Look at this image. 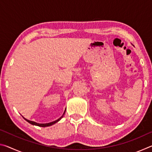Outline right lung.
<instances>
[{
	"label": "right lung",
	"mask_w": 152,
	"mask_h": 152,
	"mask_svg": "<svg viewBox=\"0 0 152 152\" xmlns=\"http://www.w3.org/2000/svg\"><path fill=\"white\" fill-rule=\"evenodd\" d=\"M66 111V110H65ZM64 113H65V112L64 113V114H63V115L62 116H61L60 118H59V119H58V120H56V121H53V122H51V123H35V122H34V121H29V120H27V119H25V118H24V119H25V121H27L28 122V123H31V124H32V125H37V126H39V127H48V126H50V125H53L54 124V123H57L58 121H60L61 118L63 117V116H64Z\"/></svg>",
	"instance_id": "right-lung-1"
}]
</instances>
